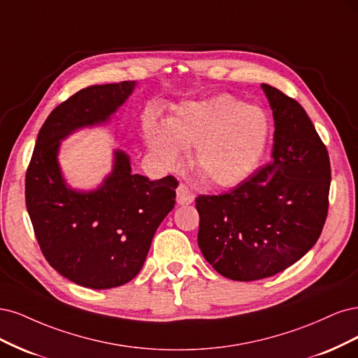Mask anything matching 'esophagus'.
I'll use <instances>...</instances> for the list:
<instances>
[{"mask_svg": "<svg viewBox=\"0 0 358 358\" xmlns=\"http://www.w3.org/2000/svg\"><path fill=\"white\" fill-rule=\"evenodd\" d=\"M194 201V193L189 190L187 186L180 184L177 189V203L178 205H190Z\"/></svg>", "mask_w": 358, "mask_h": 358, "instance_id": "34e87169", "label": "esophagus"}]
</instances>
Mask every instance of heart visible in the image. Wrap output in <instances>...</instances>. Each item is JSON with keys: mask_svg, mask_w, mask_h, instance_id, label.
<instances>
[{"mask_svg": "<svg viewBox=\"0 0 358 358\" xmlns=\"http://www.w3.org/2000/svg\"><path fill=\"white\" fill-rule=\"evenodd\" d=\"M147 143L166 166L193 148L192 166L213 187H234L257 166L268 138L260 108L232 95H217L182 106L165 126L148 123Z\"/></svg>", "mask_w": 358, "mask_h": 358, "instance_id": "1", "label": "heart"}]
</instances>
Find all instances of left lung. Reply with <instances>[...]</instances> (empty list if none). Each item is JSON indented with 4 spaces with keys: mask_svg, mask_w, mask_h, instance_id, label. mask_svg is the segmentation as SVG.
<instances>
[{
    "mask_svg": "<svg viewBox=\"0 0 358 358\" xmlns=\"http://www.w3.org/2000/svg\"><path fill=\"white\" fill-rule=\"evenodd\" d=\"M271 164L223 194H199L198 245L226 278L256 281L301 260L326 223L330 160L303 107L269 85Z\"/></svg>",
    "mask_w": 358,
    "mask_h": 358,
    "instance_id": "8db88e82",
    "label": "left lung"
}]
</instances>
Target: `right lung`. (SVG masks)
<instances>
[{
	"label": "right lung",
	"instance_id": "right-lung-1",
	"mask_svg": "<svg viewBox=\"0 0 358 358\" xmlns=\"http://www.w3.org/2000/svg\"><path fill=\"white\" fill-rule=\"evenodd\" d=\"M135 85L89 86L59 103L41 126L27 171V208L45 260L95 290L123 285L141 271L155 232L174 208L178 181L132 174L129 156L116 150L113 171L96 190H74L57 153L70 134L107 123Z\"/></svg>",
	"mask_w": 358,
	"mask_h": 358
}]
</instances>
